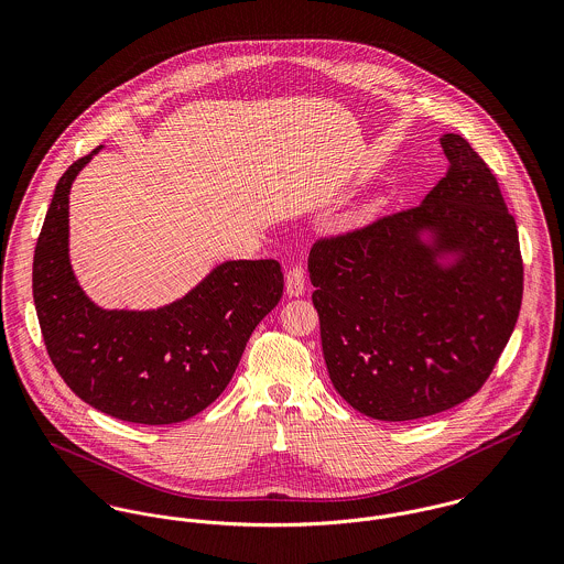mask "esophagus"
<instances>
[{"label": "esophagus", "instance_id": "34e87169", "mask_svg": "<svg viewBox=\"0 0 564 564\" xmlns=\"http://www.w3.org/2000/svg\"><path fill=\"white\" fill-rule=\"evenodd\" d=\"M304 289H306V273L302 267H293L289 269L286 273V293L291 297H300L304 295Z\"/></svg>", "mask_w": 564, "mask_h": 564}]
</instances>
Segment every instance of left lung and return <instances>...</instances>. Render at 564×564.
I'll list each match as a JSON object with an SVG mask.
<instances>
[{"label": "left lung", "instance_id": "8db88e82", "mask_svg": "<svg viewBox=\"0 0 564 564\" xmlns=\"http://www.w3.org/2000/svg\"><path fill=\"white\" fill-rule=\"evenodd\" d=\"M425 199L315 242L308 273L338 395L380 421L449 410L482 389L521 308L523 262L497 177L443 134Z\"/></svg>", "mask_w": 564, "mask_h": 564}]
</instances>
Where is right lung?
Listing matches in <instances>:
<instances>
[{
    "mask_svg": "<svg viewBox=\"0 0 564 564\" xmlns=\"http://www.w3.org/2000/svg\"><path fill=\"white\" fill-rule=\"evenodd\" d=\"M101 148L56 184L34 249L32 293L47 354L82 402L130 423H180L215 402L245 345L280 302L278 260H226L156 311H106L82 291L69 260V193Z\"/></svg>",
    "mask_w": 564,
    "mask_h": 564,
    "instance_id": "add662e5",
    "label": "right lung"
}]
</instances>
